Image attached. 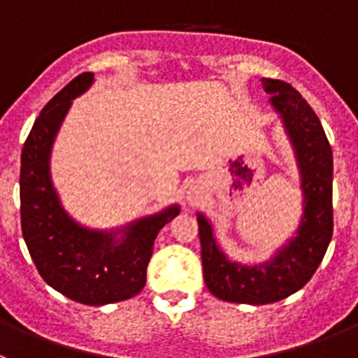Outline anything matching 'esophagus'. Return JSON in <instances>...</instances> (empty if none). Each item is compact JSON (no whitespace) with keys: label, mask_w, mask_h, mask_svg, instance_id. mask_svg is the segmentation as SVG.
<instances>
[{"label":"esophagus","mask_w":358,"mask_h":358,"mask_svg":"<svg viewBox=\"0 0 358 358\" xmlns=\"http://www.w3.org/2000/svg\"><path fill=\"white\" fill-rule=\"evenodd\" d=\"M203 198V189L202 185L198 184H191L185 191V200H187L189 206H198V203L202 202Z\"/></svg>","instance_id":"esophagus-1"}]
</instances>
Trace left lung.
<instances>
[{"instance_id": "obj_1", "label": "left lung", "mask_w": 358, "mask_h": 358, "mask_svg": "<svg viewBox=\"0 0 358 358\" xmlns=\"http://www.w3.org/2000/svg\"><path fill=\"white\" fill-rule=\"evenodd\" d=\"M269 105L289 140L299 171L302 215L293 235L258 264L233 260L215 236V225L196 213L203 280L216 299L262 306L287 299L308 284L333 235V155L322 123L289 83L262 78Z\"/></svg>"}]
</instances>
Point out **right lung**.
Wrapping results in <instances>:
<instances>
[{
	"mask_svg": "<svg viewBox=\"0 0 358 358\" xmlns=\"http://www.w3.org/2000/svg\"><path fill=\"white\" fill-rule=\"evenodd\" d=\"M92 83V72L74 78L32 125L21 151V231L41 278L52 289L80 304L105 306L143 289L156 236L180 215V206L171 203L110 229L87 227L63 207L50 174L52 147L72 100Z\"/></svg>",
	"mask_w": 358,
	"mask_h": 358,
	"instance_id": "1",
	"label": "right lung"
}]
</instances>
